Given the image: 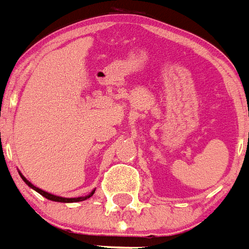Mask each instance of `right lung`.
<instances>
[{
    "instance_id": "add662e5",
    "label": "right lung",
    "mask_w": 249,
    "mask_h": 249,
    "mask_svg": "<svg viewBox=\"0 0 249 249\" xmlns=\"http://www.w3.org/2000/svg\"><path fill=\"white\" fill-rule=\"evenodd\" d=\"M20 176H21V178L24 179V182H25V184L28 185L29 188H32V189H35L37 192V193H40V195L44 196L45 198H48V200H51V201H57V202H79V201L87 200V198H89V197H91V196H92L93 193H95V190H92V192H91V193H89V195H88V196H86V197H76V198H65V197H59V196L51 195V193H48V192H44V190L36 188V186H35V185H32L31 182H29V181H28V179H26V178L24 177L22 174H21V173H20Z\"/></svg>"
}]
</instances>
